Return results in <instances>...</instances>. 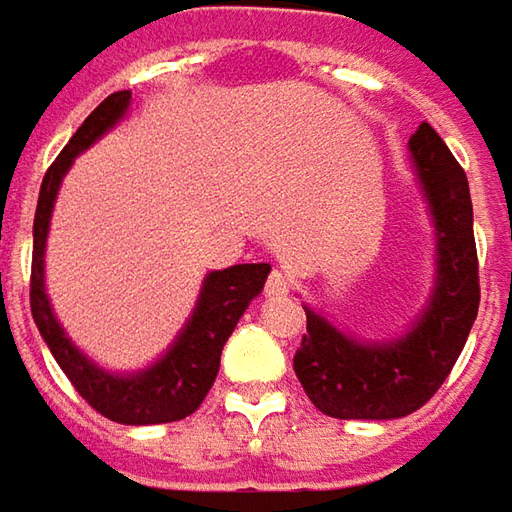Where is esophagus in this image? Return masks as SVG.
I'll return each instance as SVG.
<instances>
[{
	"label": "esophagus",
	"instance_id": "34e87169",
	"mask_svg": "<svg viewBox=\"0 0 512 512\" xmlns=\"http://www.w3.org/2000/svg\"><path fill=\"white\" fill-rule=\"evenodd\" d=\"M264 293H267V296H287V293H290V279H287V273L273 270V273L267 276Z\"/></svg>",
	"mask_w": 512,
	"mask_h": 512
}]
</instances>
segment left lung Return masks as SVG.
<instances>
[{"mask_svg":"<svg viewBox=\"0 0 512 512\" xmlns=\"http://www.w3.org/2000/svg\"><path fill=\"white\" fill-rule=\"evenodd\" d=\"M411 166L434 225V287L394 338L363 341L312 307L293 358L312 406L338 420H397L425 406L454 369L479 312V262L468 177L442 137L420 123Z\"/></svg>","mask_w":512,"mask_h":512,"instance_id":"8db88e82","label":"left lung"}]
</instances>
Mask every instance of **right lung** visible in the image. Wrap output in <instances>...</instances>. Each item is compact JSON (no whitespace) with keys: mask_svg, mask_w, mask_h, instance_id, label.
<instances>
[{"mask_svg":"<svg viewBox=\"0 0 512 512\" xmlns=\"http://www.w3.org/2000/svg\"><path fill=\"white\" fill-rule=\"evenodd\" d=\"M132 104V92L123 89L109 95L104 104L89 115L78 132L70 137L56 163L47 168L41 180L39 205L33 219V276H30V310L39 327L44 344L50 346L56 363L70 377L75 392L87 400L98 414L112 423L123 425H157L183 420L194 414L205 394L214 386L219 372L222 346L231 338L233 327L245 315L248 304L264 290L270 264H233L225 270H211L202 279L200 298L188 315L183 329L171 341L160 358L137 372H109L84 355L72 338L58 324L47 287H44V248L50 219L56 208L58 188L75 157L87 152L95 140L115 129L126 118Z\"/></svg>","mask_w":512,"mask_h":512,"instance_id":"right-lung-1","label":"right lung"}]
</instances>
